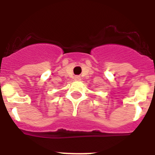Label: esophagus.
<instances>
[{
  "mask_svg": "<svg viewBox=\"0 0 155 155\" xmlns=\"http://www.w3.org/2000/svg\"><path fill=\"white\" fill-rule=\"evenodd\" d=\"M74 80L77 81H81V77L80 76H75Z\"/></svg>",
  "mask_w": 155,
  "mask_h": 155,
  "instance_id": "34e87169",
  "label": "esophagus"
}]
</instances>
